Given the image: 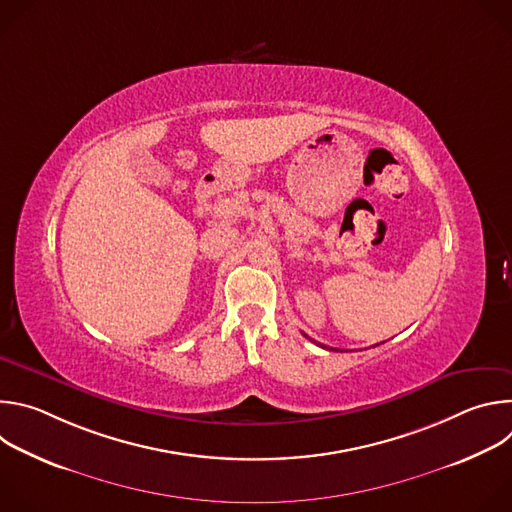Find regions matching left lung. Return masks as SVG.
Here are the masks:
<instances>
[{
    "label": "left lung",
    "instance_id": "1",
    "mask_svg": "<svg viewBox=\"0 0 512 512\" xmlns=\"http://www.w3.org/2000/svg\"><path fill=\"white\" fill-rule=\"evenodd\" d=\"M306 336V334H304ZM306 338H310V336H306ZM312 340V338H310ZM312 342H316V340H312ZM318 344V342H316ZM322 348H328V346H322ZM328 350H338V348H328Z\"/></svg>",
    "mask_w": 512,
    "mask_h": 512
}]
</instances>
